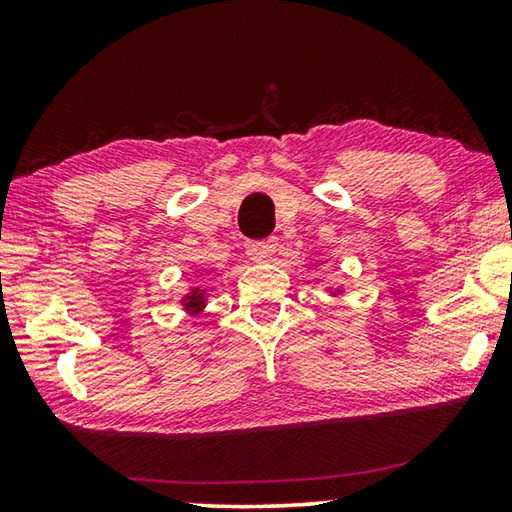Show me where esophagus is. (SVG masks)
<instances>
[{
	"mask_svg": "<svg viewBox=\"0 0 512 512\" xmlns=\"http://www.w3.org/2000/svg\"><path fill=\"white\" fill-rule=\"evenodd\" d=\"M275 239H264V241H248L246 253L253 262H266L268 257L275 253Z\"/></svg>",
	"mask_w": 512,
	"mask_h": 512,
	"instance_id": "1",
	"label": "esophagus"
}]
</instances>
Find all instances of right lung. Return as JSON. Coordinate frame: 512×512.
<instances>
[{"label": "right lung", "mask_w": 512, "mask_h": 512, "mask_svg": "<svg viewBox=\"0 0 512 512\" xmlns=\"http://www.w3.org/2000/svg\"><path fill=\"white\" fill-rule=\"evenodd\" d=\"M203 307V291H198V289H194L192 291V296H187V300H185V309H201Z\"/></svg>", "instance_id": "right-lung-1"}]
</instances>
